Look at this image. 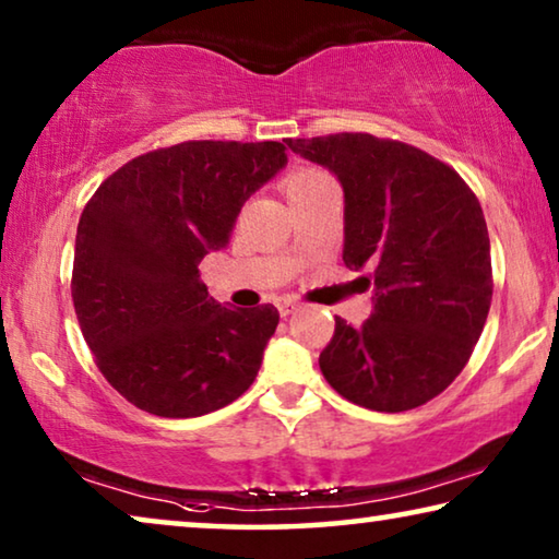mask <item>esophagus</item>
I'll use <instances>...</instances> for the list:
<instances>
[{
	"label": "esophagus",
	"instance_id": "obj_1",
	"mask_svg": "<svg viewBox=\"0 0 559 559\" xmlns=\"http://www.w3.org/2000/svg\"><path fill=\"white\" fill-rule=\"evenodd\" d=\"M278 311H281V316H290L294 311H298V301H296V298H290V296L281 298V301H278Z\"/></svg>",
	"mask_w": 559,
	"mask_h": 559
}]
</instances>
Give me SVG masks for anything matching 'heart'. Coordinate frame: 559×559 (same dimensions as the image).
Instances as JSON below:
<instances>
[{"instance_id": "obj_1", "label": "heart", "mask_w": 559, "mask_h": 559, "mask_svg": "<svg viewBox=\"0 0 559 559\" xmlns=\"http://www.w3.org/2000/svg\"><path fill=\"white\" fill-rule=\"evenodd\" d=\"M321 180H329V175L321 170H313V168H301V170H294L286 180H283V190H286V195H290V193H298V190H304V188H311Z\"/></svg>"}]
</instances>
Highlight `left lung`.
Returning <instances> with one entry per match:
<instances>
[{"instance_id":"left-lung-1","label":"left lung","mask_w":559,"mask_h":559,"mask_svg":"<svg viewBox=\"0 0 559 559\" xmlns=\"http://www.w3.org/2000/svg\"><path fill=\"white\" fill-rule=\"evenodd\" d=\"M344 186V263L373 286L361 329L336 319L319 356L329 384L373 412H409L460 377L492 304L485 213L460 173L369 132L288 138Z\"/></svg>"}]
</instances>
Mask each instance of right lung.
<instances>
[{
  "mask_svg": "<svg viewBox=\"0 0 559 559\" xmlns=\"http://www.w3.org/2000/svg\"><path fill=\"white\" fill-rule=\"evenodd\" d=\"M288 163L286 145L188 140L132 157L82 211L72 304L97 369L147 414L190 419L246 394L276 306L215 304L198 265Z\"/></svg>",
  "mask_w": 559,
  "mask_h": 559,
  "instance_id": "1",
  "label": "right lung"
}]
</instances>
